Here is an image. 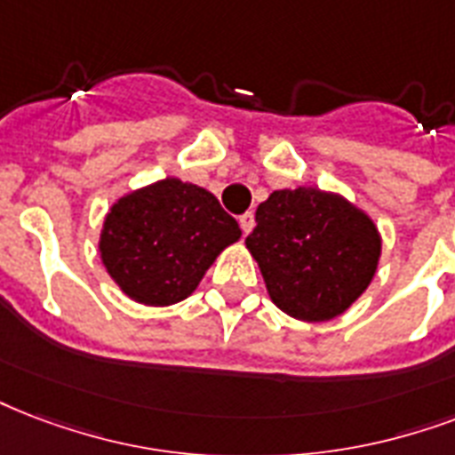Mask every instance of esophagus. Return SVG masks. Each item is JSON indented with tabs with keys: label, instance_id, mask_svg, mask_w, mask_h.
Wrapping results in <instances>:
<instances>
[{
	"label": "esophagus",
	"instance_id": "1",
	"mask_svg": "<svg viewBox=\"0 0 455 455\" xmlns=\"http://www.w3.org/2000/svg\"><path fill=\"white\" fill-rule=\"evenodd\" d=\"M238 224H241L243 234H251L252 227H255V214H252V212L241 214V217H238Z\"/></svg>",
	"mask_w": 455,
	"mask_h": 455
}]
</instances>
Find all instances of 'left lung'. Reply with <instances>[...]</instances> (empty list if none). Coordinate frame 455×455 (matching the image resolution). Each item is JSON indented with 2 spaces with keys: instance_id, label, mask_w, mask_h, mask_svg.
<instances>
[{
  "instance_id": "1",
  "label": "left lung",
  "mask_w": 455,
  "mask_h": 455,
  "mask_svg": "<svg viewBox=\"0 0 455 455\" xmlns=\"http://www.w3.org/2000/svg\"><path fill=\"white\" fill-rule=\"evenodd\" d=\"M245 238L274 305L305 322L348 310L372 282L381 241L372 220L334 193L274 190Z\"/></svg>"
}]
</instances>
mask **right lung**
Segmentation results:
<instances>
[{
  "label": "right lung",
  "instance_id": "obj_1",
  "mask_svg": "<svg viewBox=\"0 0 455 455\" xmlns=\"http://www.w3.org/2000/svg\"><path fill=\"white\" fill-rule=\"evenodd\" d=\"M238 238V221L210 190L164 179L114 204L100 251L128 298L172 305L190 296L214 258Z\"/></svg>",
  "mask_w": 455,
  "mask_h": 455
}]
</instances>
